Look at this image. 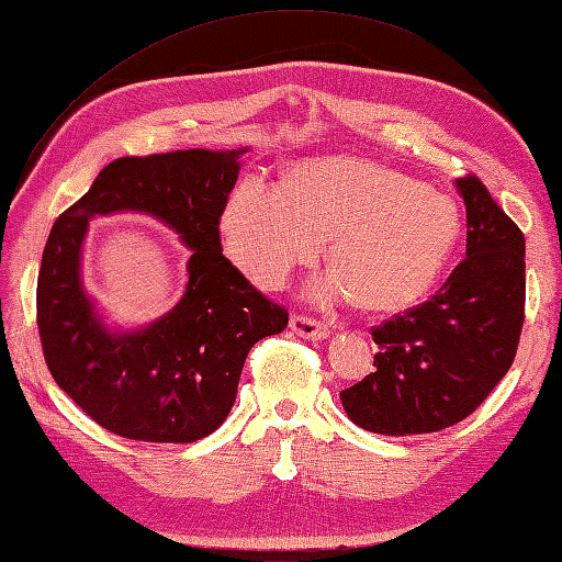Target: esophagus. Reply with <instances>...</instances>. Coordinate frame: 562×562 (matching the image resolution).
<instances>
[{
  "label": "esophagus",
  "instance_id": "34e87169",
  "mask_svg": "<svg viewBox=\"0 0 562 562\" xmlns=\"http://www.w3.org/2000/svg\"><path fill=\"white\" fill-rule=\"evenodd\" d=\"M291 331L300 338H307V340H322L326 338L328 328L326 324L312 319V317H305V314H293L291 317Z\"/></svg>",
  "mask_w": 562,
  "mask_h": 562
}]
</instances>
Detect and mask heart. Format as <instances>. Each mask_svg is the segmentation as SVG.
<instances>
[{"label": "heart", "mask_w": 562, "mask_h": 562, "mask_svg": "<svg viewBox=\"0 0 562 562\" xmlns=\"http://www.w3.org/2000/svg\"><path fill=\"white\" fill-rule=\"evenodd\" d=\"M460 234L453 198L362 157L300 161L281 188L245 178L222 214L226 250L257 285L277 289L328 240L336 271L314 285V295L355 293L369 312H401L427 295Z\"/></svg>", "instance_id": "b5f03b06"}]
</instances>
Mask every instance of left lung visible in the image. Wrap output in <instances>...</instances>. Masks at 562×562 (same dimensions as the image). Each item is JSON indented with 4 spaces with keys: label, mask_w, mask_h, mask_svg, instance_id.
Listing matches in <instances>:
<instances>
[{
    "label": "left lung",
    "mask_w": 562,
    "mask_h": 562,
    "mask_svg": "<svg viewBox=\"0 0 562 562\" xmlns=\"http://www.w3.org/2000/svg\"><path fill=\"white\" fill-rule=\"evenodd\" d=\"M468 257L427 303L372 328L374 372L340 391L358 427L431 434L462 422L508 372L525 322V236L476 176L456 181Z\"/></svg>",
    "instance_id": "8db88e82"
}]
</instances>
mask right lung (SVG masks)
I'll return each mask as SVG.
<instances>
[{
  "label": "right lung",
  "instance_id": "add662e5",
  "mask_svg": "<svg viewBox=\"0 0 562 562\" xmlns=\"http://www.w3.org/2000/svg\"><path fill=\"white\" fill-rule=\"evenodd\" d=\"M176 149L121 157L54 222L37 273V328L49 372L88 417L123 439L193 443L218 429L236 403L250 348L289 324L222 255L218 222L240 155ZM140 211L173 227L194 250L179 305L135 333H112L79 279L87 222Z\"/></svg>",
  "mask_w": 562,
  "mask_h": 562
}]
</instances>
